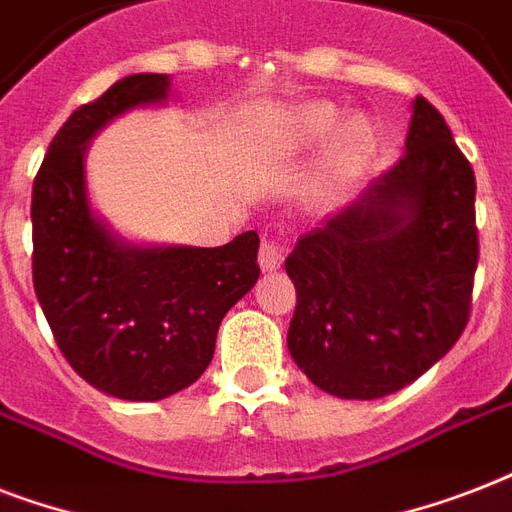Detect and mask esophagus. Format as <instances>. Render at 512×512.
Returning a JSON list of instances; mask_svg holds the SVG:
<instances>
[{"label":"esophagus","instance_id":"1","mask_svg":"<svg viewBox=\"0 0 512 512\" xmlns=\"http://www.w3.org/2000/svg\"><path fill=\"white\" fill-rule=\"evenodd\" d=\"M257 260H260V268H263V271H276V268H281V263H284V247L271 239L263 241Z\"/></svg>","mask_w":512,"mask_h":512}]
</instances>
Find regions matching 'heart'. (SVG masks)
Returning <instances> with one entry per match:
<instances>
[{
    "label": "heart",
    "mask_w": 512,
    "mask_h": 512,
    "mask_svg": "<svg viewBox=\"0 0 512 512\" xmlns=\"http://www.w3.org/2000/svg\"><path fill=\"white\" fill-rule=\"evenodd\" d=\"M342 114L332 103H303L276 119V148L284 154H303L321 146L337 130ZM374 151V127L364 116H353L337 132L329 151L327 175L332 183H345L369 162Z\"/></svg>",
    "instance_id": "1"
}]
</instances>
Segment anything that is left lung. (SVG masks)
<instances>
[{"mask_svg": "<svg viewBox=\"0 0 512 512\" xmlns=\"http://www.w3.org/2000/svg\"><path fill=\"white\" fill-rule=\"evenodd\" d=\"M287 345L313 385L372 401L460 340L478 265L476 175L438 108L417 95L406 154L287 257Z\"/></svg>", "mask_w": 512, "mask_h": 512, "instance_id": "left-lung-1", "label": "left lung"}]
</instances>
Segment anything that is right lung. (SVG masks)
Masks as SVG:
<instances>
[{"label": "right lung", "mask_w": 512, "mask_h": 512, "mask_svg": "<svg viewBox=\"0 0 512 512\" xmlns=\"http://www.w3.org/2000/svg\"><path fill=\"white\" fill-rule=\"evenodd\" d=\"M167 95V74H132L76 108L31 193L34 292L55 342L82 380L124 401H159L199 380L220 321L260 276L255 231L223 247H132L92 212L90 140Z\"/></svg>", "instance_id": "obj_1"}]
</instances>
